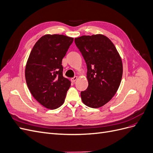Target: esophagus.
I'll return each mask as SVG.
<instances>
[{
	"label": "esophagus",
	"instance_id": "esophagus-1",
	"mask_svg": "<svg viewBox=\"0 0 153 153\" xmlns=\"http://www.w3.org/2000/svg\"><path fill=\"white\" fill-rule=\"evenodd\" d=\"M77 78H78V77L76 76H74L73 78H72L71 79V81L73 82V83H74V82H75V81L77 80Z\"/></svg>",
	"mask_w": 153,
	"mask_h": 153
}]
</instances>
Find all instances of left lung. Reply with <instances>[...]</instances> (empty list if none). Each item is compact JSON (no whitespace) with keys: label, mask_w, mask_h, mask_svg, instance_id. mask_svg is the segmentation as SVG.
Listing matches in <instances>:
<instances>
[{"label":"left lung","mask_w":153,"mask_h":153,"mask_svg":"<svg viewBox=\"0 0 153 153\" xmlns=\"http://www.w3.org/2000/svg\"><path fill=\"white\" fill-rule=\"evenodd\" d=\"M75 45L87 64V89L82 91L85 105L99 108L112 98L123 76L121 57L112 41L102 34L82 36L75 39Z\"/></svg>","instance_id":"8db88e82"}]
</instances>
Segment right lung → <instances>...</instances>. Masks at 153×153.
Wrapping results in <instances>:
<instances>
[{
    "label": "right lung",
    "instance_id": "1",
    "mask_svg": "<svg viewBox=\"0 0 153 153\" xmlns=\"http://www.w3.org/2000/svg\"><path fill=\"white\" fill-rule=\"evenodd\" d=\"M73 41V38L61 34L45 35L36 43L27 60V87L34 98L47 108L60 107L71 85L63 76L62 61Z\"/></svg>",
    "mask_w": 153,
    "mask_h": 153
}]
</instances>
